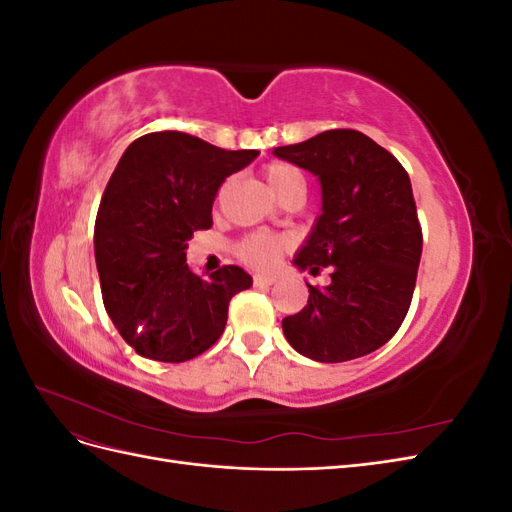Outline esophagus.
Returning a JSON list of instances; mask_svg holds the SVG:
<instances>
[{
  "mask_svg": "<svg viewBox=\"0 0 512 512\" xmlns=\"http://www.w3.org/2000/svg\"><path fill=\"white\" fill-rule=\"evenodd\" d=\"M275 284L273 275H254V286H271Z\"/></svg>",
  "mask_w": 512,
  "mask_h": 512,
  "instance_id": "34e87169",
  "label": "esophagus"
}]
</instances>
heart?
I'll return each instance as SVG.
<instances>
[{
  "instance_id": "heart-1",
  "label": "heart",
  "mask_w": 512,
  "mask_h": 512,
  "mask_svg": "<svg viewBox=\"0 0 512 512\" xmlns=\"http://www.w3.org/2000/svg\"><path fill=\"white\" fill-rule=\"evenodd\" d=\"M265 179L277 198H282L297 188H305L303 175L297 168L286 162H271L265 168ZM286 247H288L286 237L275 235V232L260 230V232H250V235H245L235 245V252L245 265L267 269L277 258H280V254L286 250Z\"/></svg>"
}]
</instances>
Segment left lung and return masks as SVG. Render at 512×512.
<instances>
[{
  "label": "left lung",
  "mask_w": 512,
  "mask_h": 512,
  "mask_svg": "<svg viewBox=\"0 0 512 512\" xmlns=\"http://www.w3.org/2000/svg\"><path fill=\"white\" fill-rule=\"evenodd\" d=\"M273 153L322 188V213L294 265L331 271V284H307V305L282 320L288 344L318 363L378 350L408 314L423 252L406 168L356 130H327Z\"/></svg>",
  "instance_id": "left-lung-1"
}]
</instances>
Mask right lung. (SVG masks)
<instances>
[{"mask_svg":"<svg viewBox=\"0 0 512 512\" xmlns=\"http://www.w3.org/2000/svg\"><path fill=\"white\" fill-rule=\"evenodd\" d=\"M256 156L173 130L136 138L121 156L100 200L94 247L104 307L136 354L183 363L224 333L228 303L252 277L226 265L203 280L185 265V250L194 230L211 228L224 179Z\"/></svg>","mask_w":512,"mask_h":512,"instance_id":"1","label":"right lung"}]
</instances>
